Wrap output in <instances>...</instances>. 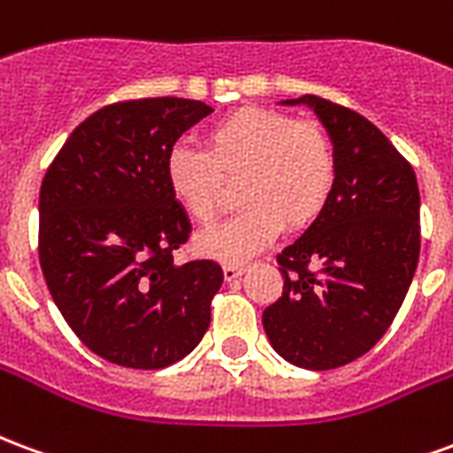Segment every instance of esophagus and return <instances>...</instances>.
<instances>
[{
    "label": "esophagus",
    "instance_id": "esophagus-1",
    "mask_svg": "<svg viewBox=\"0 0 453 453\" xmlns=\"http://www.w3.org/2000/svg\"><path fill=\"white\" fill-rule=\"evenodd\" d=\"M242 272H245V265H226L223 266V274H226L227 281H233V279H237V276H242Z\"/></svg>",
    "mask_w": 453,
    "mask_h": 453
}]
</instances>
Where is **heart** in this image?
<instances>
[{
	"mask_svg": "<svg viewBox=\"0 0 453 453\" xmlns=\"http://www.w3.org/2000/svg\"><path fill=\"white\" fill-rule=\"evenodd\" d=\"M334 148L315 123H298L269 109H240L211 123L203 150L177 145L165 165L169 194L201 226L223 206L226 181H237L242 211L198 237L218 259H247L281 227L303 230L323 216L333 196Z\"/></svg>",
	"mask_w": 453,
	"mask_h": 453,
	"instance_id": "obj_1",
	"label": "heart"
}]
</instances>
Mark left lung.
<instances>
[{"instance_id":"8db88e82","label":"left lung","mask_w":453,"mask_h":453,"mask_svg":"<svg viewBox=\"0 0 453 453\" xmlns=\"http://www.w3.org/2000/svg\"><path fill=\"white\" fill-rule=\"evenodd\" d=\"M305 104L333 140V196L276 257L284 294L265 333L286 361L327 371L359 359L398 315L419 259V188L410 162L371 120L313 94ZM319 269L315 273L310 265Z\"/></svg>"}]
</instances>
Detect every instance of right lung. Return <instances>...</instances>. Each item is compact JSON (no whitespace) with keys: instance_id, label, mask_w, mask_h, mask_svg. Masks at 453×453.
Returning <instances> with one entry per match:
<instances>
[{"instance_id":"obj_1","label":"right lung","mask_w":453,"mask_h":453,"mask_svg":"<svg viewBox=\"0 0 453 453\" xmlns=\"http://www.w3.org/2000/svg\"><path fill=\"white\" fill-rule=\"evenodd\" d=\"M213 111L157 96L104 106L67 138L41 184L38 255L73 333L102 359L165 369L211 325L223 269L174 262L191 223L165 165L181 133Z\"/></svg>"}]
</instances>
